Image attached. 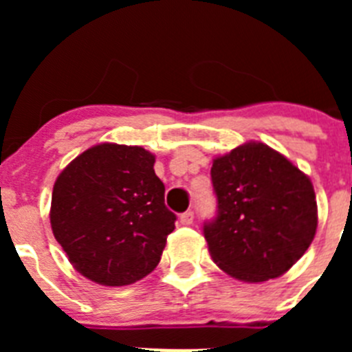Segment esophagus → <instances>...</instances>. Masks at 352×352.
<instances>
[{
  "label": "esophagus",
  "mask_w": 352,
  "mask_h": 352,
  "mask_svg": "<svg viewBox=\"0 0 352 352\" xmlns=\"http://www.w3.org/2000/svg\"><path fill=\"white\" fill-rule=\"evenodd\" d=\"M194 222V211H185V213L179 214V223L182 226H190Z\"/></svg>",
  "instance_id": "1"
}]
</instances>
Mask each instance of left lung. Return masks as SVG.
Segmentation results:
<instances>
[{
  "label": "left lung",
  "mask_w": 352,
  "mask_h": 352,
  "mask_svg": "<svg viewBox=\"0 0 352 352\" xmlns=\"http://www.w3.org/2000/svg\"><path fill=\"white\" fill-rule=\"evenodd\" d=\"M217 217L204 238L219 268L243 282L284 275L312 243L317 204L309 176L263 142L217 157Z\"/></svg>",
  "instance_id": "left-lung-1"
}]
</instances>
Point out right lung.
I'll return each instance as SVG.
<instances>
[{"label":"right lung","instance_id":"right-lung-1","mask_svg":"<svg viewBox=\"0 0 352 352\" xmlns=\"http://www.w3.org/2000/svg\"><path fill=\"white\" fill-rule=\"evenodd\" d=\"M155 155L96 144L72 160L52 188L51 227L74 268L102 285H129L157 268L176 214L164 203Z\"/></svg>","mask_w":352,"mask_h":352}]
</instances>
